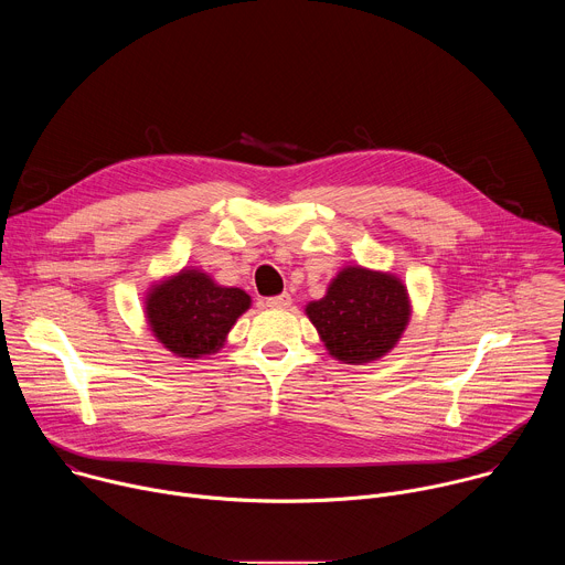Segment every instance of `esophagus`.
<instances>
[{
	"label": "esophagus",
	"mask_w": 565,
	"mask_h": 565,
	"mask_svg": "<svg viewBox=\"0 0 565 565\" xmlns=\"http://www.w3.org/2000/svg\"><path fill=\"white\" fill-rule=\"evenodd\" d=\"M290 301H292L290 295H288V292H281V295L268 297V299H266V306H268V308H288Z\"/></svg>",
	"instance_id": "34e87169"
}]
</instances>
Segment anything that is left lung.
I'll return each instance as SVG.
<instances>
[{
  "label": "left lung",
  "instance_id": "obj_1",
  "mask_svg": "<svg viewBox=\"0 0 565 565\" xmlns=\"http://www.w3.org/2000/svg\"><path fill=\"white\" fill-rule=\"evenodd\" d=\"M306 312L333 358L364 364L395 347L409 321V297L393 275L344 268Z\"/></svg>",
  "mask_w": 565,
  "mask_h": 565
}]
</instances>
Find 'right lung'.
Here are the masks:
<instances>
[{
    "label": "right lung",
    "instance_id": "obj_1",
    "mask_svg": "<svg viewBox=\"0 0 565 565\" xmlns=\"http://www.w3.org/2000/svg\"><path fill=\"white\" fill-rule=\"evenodd\" d=\"M248 306L250 297L241 288H223L199 270H183L149 292L147 319L166 349L181 358H201L223 347Z\"/></svg>",
    "mask_w": 565,
    "mask_h": 565
}]
</instances>
